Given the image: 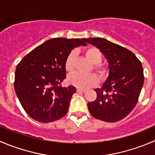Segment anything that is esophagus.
<instances>
[{
	"label": "esophagus",
	"mask_w": 155,
	"mask_h": 155,
	"mask_svg": "<svg viewBox=\"0 0 155 155\" xmlns=\"http://www.w3.org/2000/svg\"><path fill=\"white\" fill-rule=\"evenodd\" d=\"M76 91H77V92H85L86 90L85 89V88H76Z\"/></svg>",
	"instance_id": "34e87169"
}]
</instances>
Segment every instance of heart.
Listing matches in <instances>:
<instances>
[{
    "instance_id": "b5f03b06",
    "label": "heart",
    "mask_w": 155,
    "mask_h": 155,
    "mask_svg": "<svg viewBox=\"0 0 155 155\" xmlns=\"http://www.w3.org/2000/svg\"><path fill=\"white\" fill-rule=\"evenodd\" d=\"M85 57L94 64L93 69L101 77L104 76L107 72L106 68L99 64L101 62L102 60V54L100 50L97 49V48H90L85 51ZM64 66H65L66 70L69 73H73L75 70V68H76V52L74 51L70 52L68 56L67 57ZM68 80L73 85L82 88L95 86L98 83V78L94 73L82 74V73H74L69 76Z\"/></svg>"
}]
</instances>
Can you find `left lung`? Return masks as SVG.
Listing matches in <instances>:
<instances>
[{
	"label": "left lung",
	"instance_id": "left-lung-1",
	"mask_svg": "<svg viewBox=\"0 0 155 155\" xmlns=\"http://www.w3.org/2000/svg\"><path fill=\"white\" fill-rule=\"evenodd\" d=\"M95 46L108 61L109 75L102 87L96 88L97 98L88 104L94 118L117 122L126 117L138 102L144 83L142 63L128 49L103 38H85Z\"/></svg>",
	"mask_w": 155,
	"mask_h": 155
}]
</instances>
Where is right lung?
I'll use <instances>...</instances> for the list:
<instances>
[{
    "label": "right lung",
    "mask_w": 155,
    "mask_h": 155,
    "mask_svg": "<svg viewBox=\"0 0 155 155\" xmlns=\"http://www.w3.org/2000/svg\"><path fill=\"white\" fill-rule=\"evenodd\" d=\"M85 38H55L25 55L16 66L14 89L24 110L40 123L57 120L66 115L76 87H62L64 64L75 48L86 45Z\"/></svg>",
    "instance_id": "add662e5"
}]
</instances>
